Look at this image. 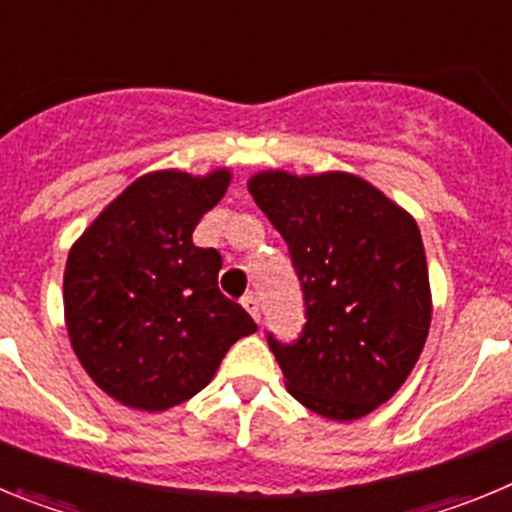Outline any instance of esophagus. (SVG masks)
Listing matches in <instances>:
<instances>
[{
  "label": "esophagus",
  "instance_id": "1",
  "mask_svg": "<svg viewBox=\"0 0 512 512\" xmlns=\"http://www.w3.org/2000/svg\"><path fill=\"white\" fill-rule=\"evenodd\" d=\"M243 307H246V310L251 312V318L256 320V323H259V320H261V305H259V297L253 295V292H251V295H246V297H243Z\"/></svg>",
  "mask_w": 512,
  "mask_h": 512
}]
</instances>
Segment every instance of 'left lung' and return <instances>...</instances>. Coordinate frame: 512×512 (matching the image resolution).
<instances>
[{"label":"left lung","instance_id":"obj_1","mask_svg":"<svg viewBox=\"0 0 512 512\" xmlns=\"http://www.w3.org/2000/svg\"><path fill=\"white\" fill-rule=\"evenodd\" d=\"M248 192L287 241L305 302L295 341L266 333L287 390L323 418L372 413L413 372L431 328L418 225L351 174L264 171Z\"/></svg>","mask_w":512,"mask_h":512}]
</instances>
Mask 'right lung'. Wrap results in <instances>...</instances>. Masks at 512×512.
<instances>
[{"mask_svg":"<svg viewBox=\"0 0 512 512\" xmlns=\"http://www.w3.org/2000/svg\"><path fill=\"white\" fill-rule=\"evenodd\" d=\"M225 169L140 176L71 248L63 310L81 366L128 408H174L194 397L253 318L217 287L223 256L192 243L223 200Z\"/></svg>","mask_w":512,"mask_h":512,"instance_id":"right-lung-1","label":"right lung"}]
</instances>
